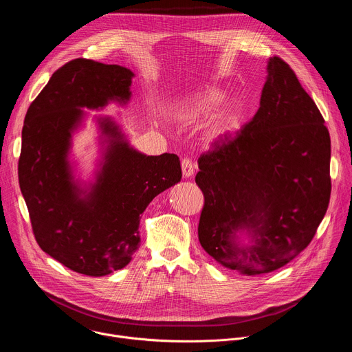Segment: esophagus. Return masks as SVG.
I'll use <instances>...</instances> for the list:
<instances>
[{
	"instance_id": "34e87169",
	"label": "esophagus",
	"mask_w": 352,
	"mask_h": 352,
	"mask_svg": "<svg viewBox=\"0 0 352 352\" xmlns=\"http://www.w3.org/2000/svg\"><path fill=\"white\" fill-rule=\"evenodd\" d=\"M181 167H182V174H184L185 178H189V177H192L195 174V166H193L190 159H188V157L182 159Z\"/></svg>"
}]
</instances>
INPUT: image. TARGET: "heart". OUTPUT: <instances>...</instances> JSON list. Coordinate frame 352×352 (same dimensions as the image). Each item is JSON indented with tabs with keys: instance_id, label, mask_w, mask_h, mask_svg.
Returning a JSON list of instances; mask_svg holds the SVG:
<instances>
[{
	"instance_id": "b5f03b06",
	"label": "heart",
	"mask_w": 352,
	"mask_h": 352,
	"mask_svg": "<svg viewBox=\"0 0 352 352\" xmlns=\"http://www.w3.org/2000/svg\"><path fill=\"white\" fill-rule=\"evenodd\" d=\"M226 100V93L219 87H208L204 91L196 94L193 98H190L188 103H185L178 111L177 117L178 120L184 122L193 121L202 116L212 114L216 111ZM239 118V111L236 106L230 104L224 109V111L220 116V126L224 131H231L235 128Z\"/></svg>"
}]
</instances>
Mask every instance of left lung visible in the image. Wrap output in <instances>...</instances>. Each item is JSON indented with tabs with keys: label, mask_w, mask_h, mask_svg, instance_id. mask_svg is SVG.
Returning <instances> with one entry per match:
<instances>
[{
	"label": "left lung",
	"mask_w": 352,
	"mask_h": 352,
	"mask_svg": "<svg viewBox=\"0 0 352 352\" xmlns=\"http://www.w3.org/2000/svg\"><path fill=\"white\" fill-rule=\"evenodd\" d=\"M197 164L205 196L199 242L220 265L246 276L270 273L311 243L330 200V135L284 60H269L254 118L214 142Z\"/></svg>",
	"instance_id": "obj_1"
}]
</instances>
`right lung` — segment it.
I'll return each instance as SVG.
<instances>
[{
	"mask_svg": "<svg viewBox=\"0 0 352 352\" xmlns=\"http://www.w3.org/2000/svg\"><path fill=\"white\" fill-rule=\"evenodd\" d=\"M132 78L120 65L72 60L50 78L25 117L18 175L34 238L47 255L85 276H107L131 262L140 214L182 177L177 155L138 152L106 117L97 118L107 147L96 181L80 188L74 179L68 155L82 109L126 104Z\"/></svg>",
	"mask_w": 352,
	"mask_h": 352,
	"instance_id": "1",
	"label": "right lung"
}]
</instances>
